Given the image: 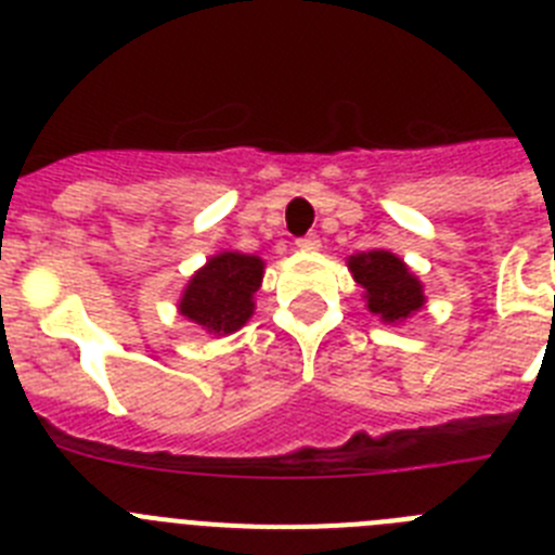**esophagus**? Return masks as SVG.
Returning <instances> with one entry per match:
<instances>
[{"label":"esophagus","mask_w":555,"mask_h":555,"mask_svg":"<svg viewBox=\"0 0 555 555\" xmlns=\"http://www.w3.org/2000/svg\"><path fill=\"white\" fill-rule=\"evenodd\" d=\"M297 249H306V253H313V249H320V235L308 233L302 238H297Z\"/></svg>","instance_id":"esophagus-1"}]
</instances>
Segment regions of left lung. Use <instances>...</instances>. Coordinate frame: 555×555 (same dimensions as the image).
<instances>
[{
	"label": "left lung",
	"mask_w": 555,
	"mask_h": 555,
	"mask_svg": "<svg viewBox=\"0 0 555 555\" xmlns=\"http://www.w3.org/2000/svg\"><path fill=\"white\" fill-rule=\"evenodd\" d=\"M347 267L358 286L364 288L366 308L389 325L409 320L425 306L420 278L389 249L350 255Z\"/></svg>",
	"instance_id": "obj_1"
}]
</instances>
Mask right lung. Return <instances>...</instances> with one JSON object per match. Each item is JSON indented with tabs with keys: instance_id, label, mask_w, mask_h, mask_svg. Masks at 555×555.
<instances>
[{
	"instance_id": "add662e5",
	"label": "right lung",
	"mask_w": 555,
	"mask_h": 555,
	"mask_svg": "<svg viewBox=\"0 0 555 555\" xmlns=\"http://www.w3.org/2000/svg\"><path fill=\"white\" fill-rule=\"evenodd\" d=\"M261 281L263 261L258 255L219 253L194 272L178 308L203 331L228 336L253 317V294L261 288Z\"/></svg>"
}]
</instances>
